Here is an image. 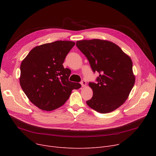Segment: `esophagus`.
<instances>
[{"label":"esophagus","instance_id":"obj_1","mask_svg":"<svg viewBox=\"0 0 156 156\" xmlns=\"http://www.w3.org/2000/svg\"><path fill=\"white\" fill-rule=\"evenodd\" d=\"M81 86H82V87H85V86L87 85L86 81H85V80H82V81H81Z\"/></svg>","mask_w":156,"mask_h":156}]
</instances>
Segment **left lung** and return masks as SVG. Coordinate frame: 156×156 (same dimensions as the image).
I'll use <instances>...</instances> for the list:
<instances>
[{
  "label": "left lung",
  "mask_w": 156,
  "mask_h": 156,
  "mask_svg": "<svg viewBox=\"0 0 156 156\" xmlns=\"http://www.w3.org/2000/svg\"><path fill=\"white\" fill-rule=\"evenodd\" d=\"M76 46L86 56L92 71L99 73L97 83L88 84L93 96L87 101V105L102 114L116 110L128 99L135 84L132 59L119 46L108 40H80Z\"/></svg>",
  "instance_id": "8db88e82"
}]
</instances>
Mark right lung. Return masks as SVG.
I'll use <instances>...</instances> for the list:
<instances>
[{
	"label": "right lung",
	"instance_id": "add662e5",
	"mask_svg": "<svg viewBox=\"0 0 156 156\" xmlns=\"http://www.w3.org/2000/svg\"><path fill=\"white\" fill-rule=\"evenodd\" d=\"M75 45L66 40L45 44L34 47L23 60L21 87L39 109L51 111L60 108L69 99L72 90L81 87L69 81L71 70L62 65Z\"/></svg>",
	"mask_w": 156,
	"mask_h": 156
}]
</instances>
